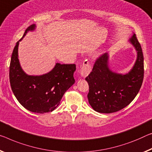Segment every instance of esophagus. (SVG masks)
<instances>
[{"label": "esophagus", "mask_w": 152, "mask_h": 152, "mask_svg": "<svg viewBox=\"0 0 152 152\" xmlns=\"http://www.w3.org/2000/svg\"><path fill=\"white\" fill-rule=\"evenodd\" d=\"M91 70H92V67H91V65L90 64V62L88 61L87 60H85L83 62L82 64V67L81 69V75L83 77H87L88 75L90 74Z\"/></svg>", "instance_id": "obj_1"}]
</instances>
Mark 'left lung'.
Returning a JSON list of instances; mask_svg holds the SVG:
<instances>
[{
  "label": "left lung",
  "mask_w": 152,
  "mask_h": 152,
  "mask_svg": "<svg viewBox=\"0 0 152 152\" xmlns=\"http://www.w3.org/2000/svg\"><path fill=\"white\" fill-rule=\"evenodd\" d=\"M128 42L137 52L132 68L122 74L109 68L108 53L98 58L86 80L89 85L88 102L94 111L102 113L118 111L128 106L139 92L143 80V55L136 34Z\"/></svg>",
  "instance_id": "8db88e82"
}]
</instances>
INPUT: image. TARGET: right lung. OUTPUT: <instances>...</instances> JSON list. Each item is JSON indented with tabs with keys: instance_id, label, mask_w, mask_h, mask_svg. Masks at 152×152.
Listing matches in <instances>:
<instances>
[{
	"instance_id": "add662e5",
	"label": "right lung",
	"mask_w": 152,
	"mask_h": 152,
	"mask_svg": "<svg viewBox=\"0 0 152 152\" xmlns=\"http://www.w3.org/2000/svg\"><path fill=\"white\" fill-rule=\"evenodd\" d=\"M32 24L26 30L22 38L16 43L11 58L9 80L11 90L18 102L33 113H45L59 105L63 95L75 83L76 65L56 63L50 72L41 75H30L21 66L18 58L20 41L29 31L36 29Z\"/></svg>"
}]
</instances>
